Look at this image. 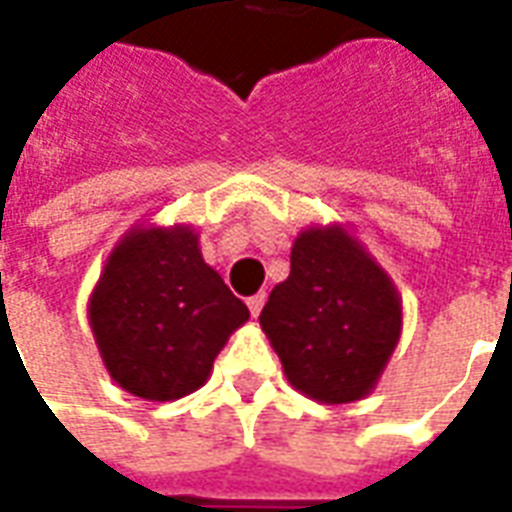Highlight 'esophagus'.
<instances>
[{"label":"esophagus","mask_w":512,"mask_h":512,"mask_svg":"<svg viewBox=\"0 0 512 512\" xmlns=\"http://www.w3.org/2000/svg\"><path fill=\"white\" fill-rule=\"evenodd\" d=\"M246 304H249V312H252V318H257V315H260V310H263V304H266V293H255V296L246 301Z\"/></svg>","instance_id":"obj_1"}]
</instances>
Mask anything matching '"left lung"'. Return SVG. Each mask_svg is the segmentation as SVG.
Masks as SVG:
<instances>
[{
	"label": "left lung",
	"mask_w": 512,
	"mask_h": 512,
	"mask_svg": "<svg viewBox=\"0 0 512 512\" xmlns=\"http://www.w3.org/2000/svg\"><path fill=\"white\" fill-rule=\"evenodd\" d=\"M260 326L290 386L337 406L376 389L403 332V301L359 238L318 224L296 235L290 274L271 290Z\"/></svg>",
	"instance_id": "8db88e82"
}]
</instances>
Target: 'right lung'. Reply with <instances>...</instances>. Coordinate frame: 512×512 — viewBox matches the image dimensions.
Returning <instances> with one entry per match:
<instances>
[{"instance_id":"obj_1","label":"right lung","mask_w":512,"mask_h":512,"mask_svg":"<svg viewBox=\"0 0 512 512\" xmlns=\"http://www.w3.org/2000/svg\"><path fill=\"white\" fill-rule=\"evenodd\" d=\"M87 318L115 384L167 403L208 381L249 310L202 260L191 224H134L106 257Z\"/></svg>"}]
</instances>
